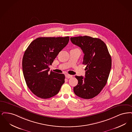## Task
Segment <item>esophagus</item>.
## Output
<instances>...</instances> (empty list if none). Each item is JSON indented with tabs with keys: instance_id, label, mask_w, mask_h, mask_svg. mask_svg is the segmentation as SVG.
<instances>
[{
	"instance_id": "1",
	"label": "esophagus",
	"mask_w": 132,
	"mask_h": 132,
	"mask_svg": "<svg viewBox=\"0 0 132 132\" xmlns=\"http://www.w3.org/2000/svg\"><path fill=\"white\" fill-rule=\"evenodd\" d=\"M65 77H66V78H71V77H72V75H68H68H65Z\"/></svg>"
}]
</instances>
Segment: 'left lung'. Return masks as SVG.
I'll list each match as a JSON object with an SVG mask.
<instances>
[{
    "mask_svg": "<svg viewBox=\"0 0 132 132\" xmlns=\"http://www.w3.org/2000/svg\"><path fill=\"white\" fill-rule=\"evenodd\" d=\"M71 42L80 47L84 54L85 77L75 76L78 84L75 94L84 99L96 97L106 85L111 68V58L106 44L97 38L88 36L71 37Z\"/></svg>",
    "mask_w": 132,
    "mask_h": 132,
    "instance_id": "obj_1",
    "label": "left lung"
}]
</instances>
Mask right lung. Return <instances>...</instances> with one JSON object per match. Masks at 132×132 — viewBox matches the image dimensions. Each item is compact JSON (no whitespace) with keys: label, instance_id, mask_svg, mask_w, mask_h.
I'll use <instances>...</instances> for the list:
<instances>
[{"label":"right lung","instance_id":"add662e5","mask_svg":"<svg viewBox=\"0 0 132 132\" xmlns=\"http://www.w3.org/2000/svg\"><path fill=\"white\" fill-rule=\"evenodd\" d=\"M69 40V36L39 37L32 41L24 52L23 76L28 88L37 97L46 99L56 95L64 83V75L49 72V66Z\"/></svg>","mask_w":132,"mask_h":132}]
</instances>
